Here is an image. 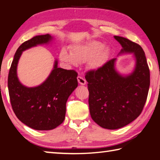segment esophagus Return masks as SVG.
<instances>
[{"label": "esophagus", "instance_id": "obj_1", "mask_svg": "<svg viewBox=\"0 0 160 160\" xmlns=\"http://www.w3.org/2000/svg\"><path fill=\"white\" fill-rule=\"evenodd\" d=\"M77 79H78V82H79V83L80 84V85H85V84H86V80H85V78H83L82 77H81V76H78Z\"/></svg>", "mask_w": 160, "mask_h": 160}]
</instances>
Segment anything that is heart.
Masks as SVG:
<instances>
[{
	"label": "heart",
	"instance_id": "b5f03b06",
	"mask_svg": "<svg viewBox=\"0 0 160 160\" xmlns=\"http://www.w3.org/2000/svg\"><path fill=\"white\" fill-rule=\"evenodd\" d=\"M110 53V48L103 47L101 42L91 41L82 44L75 45L70 52L66 48L60 52V58L70 66L89 61V67L92 70H98L106 63Z\"/></svg>",
	"mask_w": 160,
	"mask_h": 160
}]
</instances>
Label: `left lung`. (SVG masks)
Segmentation results:
<instances>
[{
	"mask_svg": "<svg viewBox=\"0 0 160 160\" xmlns=\"http://www.w3.org/2000/svg\"><path fill=\"white\" fill-rule=\"evenodd\" d=\"M114 38L122 47L119 54H134L133 71L128 75L118 73L115 68L116 58H113L101 68L85 75L91 117L99 126L109 130L123 128L138 117L150 83V70L142 47L126 38Z\"/></svg>",
	"mask_w": 160,
	"mask_h": 160,
	"instance_id": "left-lung-1",
	"label": "left lung"
}]
</instances>
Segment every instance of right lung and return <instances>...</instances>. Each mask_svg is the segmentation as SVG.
<instances>
[{
	"label": "right lung",
	"mask_w": 160,
	"mask_h": 160,
	"mask_svg": "<svg viewBox=\"0 0 160 160\" xmlns=\"http://www.w3.org/2000/svg\"><path fill=\"white\" fill-rule=\"evenodd\" d=\"M52 39L47 34L22 43L15 54L8 79L13 112L21 122L37 131L52 130L63 122L67 100L78 87L77 72L58 68L57 60L47 79L40 85L28 88L19 81L17 67L22 51L48 44Z\"/></svg>",
	"instance_id": "obj_1"
}]
</instances>
